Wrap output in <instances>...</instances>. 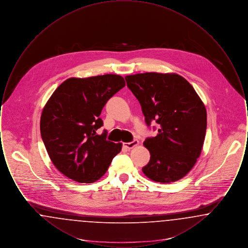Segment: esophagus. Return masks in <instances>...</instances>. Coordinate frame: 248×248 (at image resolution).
<instances>
[{
    "instance_id": "esophagus-1",
    "label": "esophagus",
    "mask_w": 248,
    "mask_h": 248,
    "mask_svg": "<svg viewBox=\"0 0 248 248\" xmlns=\"http://www.w3.org/2000/svg\"><path fill=\"white\" fill-rule=\"evenodd\" d=\"M124 148H126V149H132V148H134V147H136V146H138L139 145V140H134L133 141L131 142H124Z\"/></svg>"
}]
</instances>
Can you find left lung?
Here are the masks:
<instances>
[{
    "label": "left lung",
    "mask_w": 248,
    "mask_h": 248,
    "mask_svg": "<svg viewBox=\"0 0 248 248\" xmlns=\"http://www.w3.org/2000/svg\"><path fill=\"white\" fill-rule=\"evenodd\" d=\"M125 81L140 103L147 125L155 121L159 126L157 136L143 143L151 154L143 173L161 183L185 177L199 158L205 137L206 110L199 95L176 73H139Z\"/></svg>",
    "instance_id": "obj_1"
}]
</instances>
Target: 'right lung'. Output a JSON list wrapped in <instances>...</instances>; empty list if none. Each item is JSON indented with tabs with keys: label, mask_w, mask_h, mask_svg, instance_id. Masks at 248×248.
I'll return each mask as SVG.
<instances>
[{
	"label": "right lung",
	"mask_w": 248,
	"mask_h": 248,
	"mask_svg": "<svg viewBox=\"0 0 248 248\" xmlns=\"http://www.w3.org/2000/svg\"><path fill=\"white\" fill-rule=\"evenodd\" d=\"M125 86L115 74L70 78L51 95L41 116V136L54 165L66 177L92 183L106 173L122 143L107 140L99 117L107 101Z\"/></svg>",
	"instance_id": "1"
}]
</instances>
